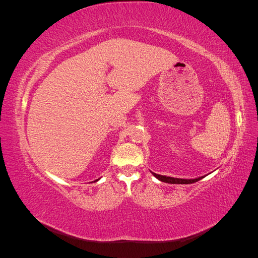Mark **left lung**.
<instances>
[{"instance_id":"8db88e82","label":"left lung","mask_w":258,"mask_h":258,"mask_svg":"<svg viewBox=\"0 0 258 258\" xmlns=\"http://www.w3.org/2000/svg\"><path fill=\"white\" fill-rule=\"evenodd\" d=\"M155 177H157L159 181L169 183V184H192L198 182L199 179L204 178V176L198 177V178H194V179H186V178H175V177H170V176H165V175H160V174H156L152 172Z\"/></svg>"}]
</instances>
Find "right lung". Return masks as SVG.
Returning <instances> with one entry per match:
<instances>
[{
    "label": "right lung",
    "mask_w": 258,
    "mask_h": 258,
    "mask_svg": "<svg viewBox=\"0 0 258 258\" xmlns=\"http://www.w3.org/2000/svg\"><path fill=\"white\" fill-rule=\"evenodd\" d=\"M97 181H98V179H97Z\"/></svg>",
    "instance_id": "obj_1"
}]
</instances>
